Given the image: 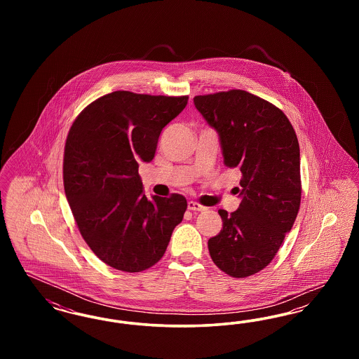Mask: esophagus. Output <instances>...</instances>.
<instances>
[{
	"label": "esophagus",
	"instance_id": "1",
	"mask_svg": "<svg viewBox=\"0 0 359 359\" xmlns=\"http://www.w3.org/2000/svg\"><path fill=\"white\" fill-rule=\"evenodd\" d=\"M187 207L188 210H191V211H205L207 210V207H205V205H199V203L192 202V201L188 202Z\"/></svg>",
	"mask_w": 359,
	"mask_h": 359
}]
</instances>
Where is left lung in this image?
<instances>
[{
    "instance_id": "8db88e82",
    "label": "left lung",
    "mask_w": 359,
    "mask_h": 359,
    "mask_svg": "<svg viewBox=\"0 0 359 359\" xmlns=\"http://www.w3.org/2000/svg\"><path fill=\"white\" fill-rule=\"evenodd\" d=\"M221 141L223 163L242 173L238 210H219L223 227L208 252L224 273L242 278L271 264L302 201L300 148L287 116L243 90L194 98Z\"/></svg>"
}]
</instances>
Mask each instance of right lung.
Returning a JSON list of instances; mask_svg holds the SVG:
<instances>
[{
  "label": "right lung",
  "mask_w": 359,
  "mask_h": 359,
  "mask_svg": "<svg viewBox=\"0 0 359 359\" xmlns=\"http://www.w3.org/2000/svg\"><path fill=\"white\" fill-rule=\"evenodd\" d=\"M187 101L114 91L90 103L69 129L65 192L86 243L114 269L135 273L154 266L183 219L186 198L148 199L138 163L152 161L163 128Z\"/></svg>",
  "instance_id": "obj_1"
}]
</instances>
